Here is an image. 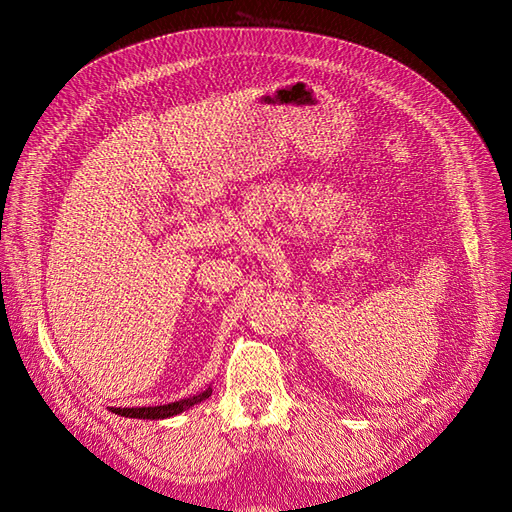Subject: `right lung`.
Returning <instances> with one entry per match:
<instances>
[{
  "label": "right lung",
  "mask_w": 512,
  "mask_h": 512,
  "mask_svg": "<svg viewBox=\"0 0 512 512\" xmlns=\"http://www.w3.org/2000/svg\"><path fill=\"white\" fill-rule=\"evenodd\" d=\"M213 394L211 387H206L204 391L189 398H182L176 402H169V405H158V407H112L114 413L118 416H125V418H140V420H165L171 416H178V413L187 411L189 407L198 405V402L206 400Z\"/></svg>",
  "instance_id": "obj_1"
}]
</instances>
